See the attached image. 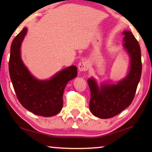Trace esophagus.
<instances>
[{
    "label": "esophagus",
    "mask_w": 152,
    "mask_h": 152,
    "mask_svg": "<svg viewBox=\"0 0 152 152\" xmlns=\"http://www.w3.org/2000/svg\"><path fill=\"white\" fill-rule=\"evenodd\" d=\"M78 70L80 72H86L88 70L89 65L87 61H82L78 64Z\"/></svg>",
    "instance_id": "1"
}]
</instances>
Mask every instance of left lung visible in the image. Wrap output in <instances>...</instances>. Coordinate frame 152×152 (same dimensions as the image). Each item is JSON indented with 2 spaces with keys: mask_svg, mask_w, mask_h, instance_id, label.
<instances>
[{
  "mask_svg": "<svg viewBox=\"0 0 152 152\" xmlns=\"http://www.w3.org/2000/svg\"><path fill=\"white\" fill-rule=\"evenodd\" d=\"M123 33L125 35L123 48L130 58L127 76L116 84L102 83L99 86L92 77L87 80L91 92L90 110L101 119L116 116L129 106L141 78L142 64L140 44L129 31Z\"/></svg>",
  "mask_w": 152,
  "mask_h": 152,
  "instance_id": "8db88e82",
  "label": "left lung"
}]
</instances>
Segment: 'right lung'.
<instances>
[{
  "label": "right lung",
  "instance_id": "add662e5",
  "mask_svg": "<svg viewBox=\"0 0 152 152\" xmlns=\"http://www.w3.org/2000/svg\"><path fill=\"white\" fill-rule=\"evenodd\" d=\"M23 28L12 41L9 62V74L20 103L35 115L52 117L61 111L63 94L68 82L77 76V68L71 66L48 80L35 78L23 62L20 47L27 34Z\"/></svg>",
  "mask_w": 152,
  "mask_h": 152
}]
</instances>
